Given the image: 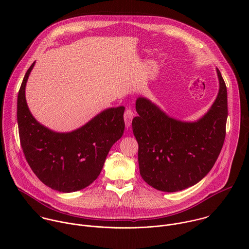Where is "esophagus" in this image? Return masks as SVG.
I'll use <instances>...</instances> for the list:
<instances>
[{
    "label": "esophagus",
    "mask_w": 249,
    "mask_h": 249,
    "mask_svg": "<svg viewBox=\"0 0 249 249\" xmlns=\"http://www.w3.org/2000/svg\"><path fill=\"white\" fill-rule=\"evenodd\" d=\"M134 118V112L132 109H126L125 113H124V120H125V125L126 127H130L131 126V123H132V120Z\"/></svg>",
    "instance_id": "1"
}]
</instances>
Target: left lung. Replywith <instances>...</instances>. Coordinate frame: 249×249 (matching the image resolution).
Wrapping results in <instances>:
<instances>
[{
    "label": "left lung",
    "instance_id": "8db88e82",
    "mask_svg": "<svg viewBox=\"0 0 249 249\" xmlns=\"http://www.w3.org/2000/svg\"><path fill=\"white\" fill-rule=\"evenodd\" d=\"M218 95L208 111L195 121L166 114L145 96L136 100L139 114L132 121L139 144L140 174L150 186L176 192L195 185L214 166L226 137L228 93L218 68Z\"/></svg>",
    "mask_w": 249,
    "mask_h": 249
}]
</instances>
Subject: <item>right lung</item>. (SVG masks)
Here are the masks:
<instances>
[{
  "label": "right lung",
  "mask_w": 249,
  "mask_h": 249,
  "mask_svg": "<svg viewBox=\"0 0 249 249\" xmlns=\"http://www.w3.org/2000/svg\"><path fill=\"white\" fill-rule=\"evenodd\" d=\"M35 62L27 70L18 95V125L24 157L40 181L64 193L88 187L99 175L111 147L124 133V106L102 110L82 127L56 132L31 114L25 87Z\"/></svg>",
  "instance_id": "obj_1"
}]
</instances>
